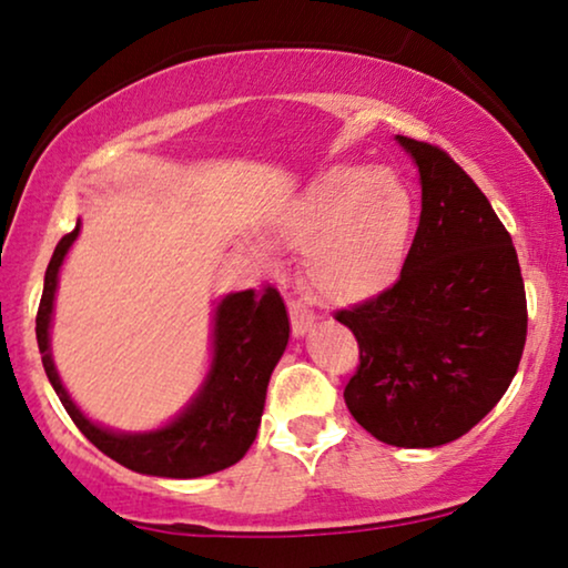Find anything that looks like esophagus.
Listing matches in <instances>:
<instances>
[{
	"label": "esophagus",
	"mask_w": 568,
	"mask_h": 568,
	"mask_svg": "<svg viewBox=\"0 0 568 568\" xmlns=\"http://www.w3.org/2000/svg\"><path fill=\"white\" fill-rule=\"evenodd\" d=\"M290 321H292V333L294 336H305V333L313 328V310H310L305 302L290 300Z\"/></svg>",
	"instance_id": "1"
}]
</instances>
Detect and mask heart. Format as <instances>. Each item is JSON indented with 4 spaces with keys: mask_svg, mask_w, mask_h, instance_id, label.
I'll use <instances>...</instances> for the list:
<instances>
[{
    "mask_svg": "<svg viewBox=\"0 0 568 568\" xmlns=\"http://www.w3.org/2000/svg\"><path fill=\"white\" fill-rule=\"evenodd\" d=\"M416 224L414 193L393 170L333 165L278 222L305 243V274L331 302H362L387 290L406 263Z\"/></svg>",
    "mask_w": 568,
    "mask_h": 568,
    "instance_id": "1",
    "label": "heart"
}]
</instances>
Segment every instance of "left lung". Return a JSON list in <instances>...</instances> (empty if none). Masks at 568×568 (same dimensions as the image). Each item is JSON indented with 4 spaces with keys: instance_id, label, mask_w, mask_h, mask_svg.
<instances>
[{
    "instance_id": "obj_1",
    "label": "left lung",
    "mask_w": 568,
    "mask_h": 568,
    "mask_svg": "<svg viewBox=\"0 0 568 568\" xmlns=\"http://www.w3.org/2000/svg\"><path fill=\"white\" fill-rule=\"evenodd\" d=\"M395 139L422 175V220L398 282L336 313L359 344L344 400L385 445L439 447L468 434L517 375L525 282L473 178L442 146Z\"/></svg>"
}]
</instances>
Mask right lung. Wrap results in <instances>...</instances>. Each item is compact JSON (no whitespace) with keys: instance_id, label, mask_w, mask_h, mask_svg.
I'll return each instance as SVG.
<instances>
[{"instance_id":"1","label":"right lung","mask_w":568,"mask_h":568,"mask_svg":"<svg viewBox=\"0 0 568 568\" xmlns=\"http://www.w3.org/2000/svg\"><path fill=\"white\" fill-rule=\"evenodd\" d=\"M77 227L59 240L45 268L43 297L36 315V338L43 369L61 406L84 437L123 468L160 478H199L235 465L253 445L266 403V387L290 341V317L274 286L235 292L214 315V359L206 383L173 424L146 434H119L92 424L69 398L49 352V328L59 268Z\"/></svg>"}]
</instances>
